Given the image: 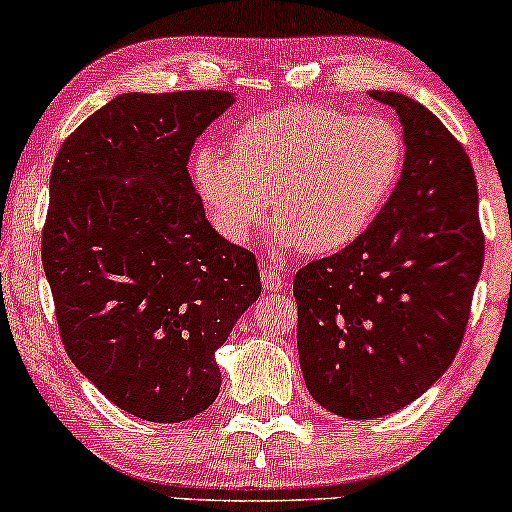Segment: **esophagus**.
<instances>
[{
  "label": "esophagus",
  "mask_w": 512,
  "mask_h": 512,
  "mask_svg": "<svg viewBox=\"0 0 512 512\" xmlns=\"http://www.w3.org/2000/svg\"><path fill=\"white\" fill-rule=\"evenodd\" d=\"M262 286L267 291H281L286 286V274L281 267H274V264H267V267H262Z\"/></svg>",
  "instance_id": "esophagus-1"
}]
</instances>
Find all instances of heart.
<instances>
[{
	"label": "heart",
	"instance_id": "b5f03b06",
	"mask_svg": "<svg viewBox=\"0 0 512 512\" xmlns=\"http://www.w3.org/2000/svg\"><path fill=\"white\" fill-rule=\"evenodd\" d=\"M231 144L233 154L202 146L192 168L214 226L245 243L274 204L281 243L308 255H330L361 238L407 163V142L390 117L320 103L250 117Z\"/></svg>",
	"mask_w": 512,
	"mask_h": 512
}]
</instances>
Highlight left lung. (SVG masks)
Returning <instances> with one entry per match:
<instances>
[{
	"label": "left lung",
	"mask_w": 512,
	"mask_h": 512,
	"mask_svg": "<svg viewBox=\"0 0 512 512\" xmlns=\"http://www.w3.org/2000/svg\"><path fill=\"white\" fill-rule=\"evenodd\" d=\"M399 115L407 163L361 238L298 269V358L310 395L344 419L421 397L460 349L484 264L477 178L424 105L370 91Z\"/></svg>",
	"instance_id": "8db88e82"
}]
</instances>
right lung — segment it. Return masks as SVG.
Masks as SVG:
<instances>
[{
  "mask_svg": "<svg viewBox=\"0 0 512 512\" xmlns=\"http://www.w3.org/2000/svg\"><path fill=\"white\" fill-rule=\"evenodd\" d=\"M226 91L125 93L64 139L45 276L64 351L110 402L178 424L214 402V354L260 298L257 260L204 216L187 161Z\"/></svg>",
  "mask_w": 512,
  "mask_h": 512,
  "instance_id": "obj_1",
  "label": "right lung"
}]
</instances>
